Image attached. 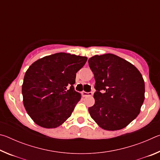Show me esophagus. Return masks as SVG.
Masks as SVG:
<instances>
[{
  "mask_svg": "<svg viewBox=\"0 0 160 160\" xmlns=\"http://www.w3.org/2000/svg\"><path fill=\"white\" fill-rule=\"evenodd\" d=\"M82 94L83 97H88V96H92L93 94L92 92H86L85 91H82Z\"/></svg>",
  "mask_w": 160,
  "mask_h": 160,
  "instance_id": "1",
  "label": "esophagus"
}]
</instances>
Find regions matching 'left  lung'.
Instances as JSON below:
<instances>
[{"label":"left lung","instance_id":"1","mask_svg":"<svg viewBox=\"0 0 160 160\" xmlns=\"http://www.w3.org/2000/svg\"><path fill=\"white\" fill-rule=\"evenodd\" d=\"M88 63L97 90L94 104L88 109L92 118L107 131L125 128L139 114L144 102L141 73L130 62L112 53L94 56Z\"/></svg>","mask_w":160,"mask_h":160}]
</instances>
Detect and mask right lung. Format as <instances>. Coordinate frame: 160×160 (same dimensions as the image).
I'll return each instance as SVG.
<instances>
[{
	"label": "right lung",
	"instance_id": "obj_1",
	"mask_svg": "<svg viewBox=\"0 0 160 160\" xmlns=\"http://www.w3.org/2000/svg\"><path fill=\"white\" fill-rule=\"evenodd\" d=\"M87 60L86 56L61 52L44 56L29 67L22 87L23 104L38 126L57 128L71 116L81 99L72 85Z\"/></svg>",
	"mask_w": 160,
	"mask_h": 160
}]
</instances>
